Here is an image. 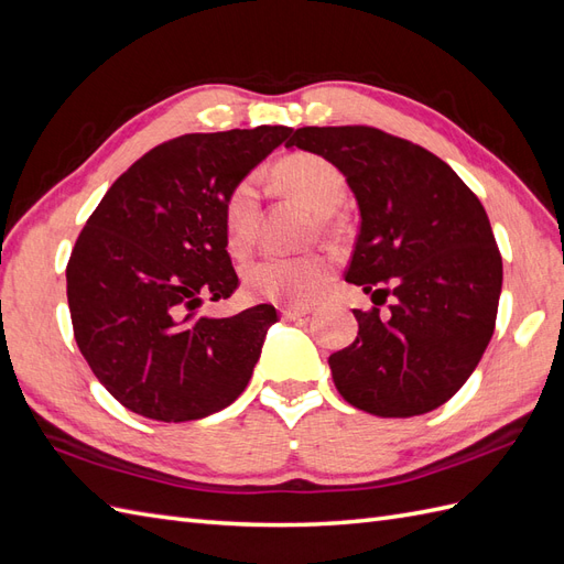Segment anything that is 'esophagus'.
<instances>
[{"label": "esophagus", "instance_id": "34e87169", "mask_svg": "<svg viewBox=\"0 0 564 564\" xmlns=\"http://www.w3.org/2000/svg\"><path fill=\"white\" fill-rule=\"evenodd\" d=\"M281 314H283V319L295 322V319H302V316L312 314V307H283Z\"/></svg>", "mask_w": 564, "mask_h": 564}]
</instances>
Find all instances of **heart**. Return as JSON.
I'll return each instance as SVG.
<instances>
[{"label":"heart","instance_id":"1","mask_svg":"<svg viewBox=\"0 0 564 564\" xmlns=\"http://www.w3.org/2000/svg\"><path fill=\"white\" fill-rule=\"evenodd\" d=\"M273 176L302 202L319 212L334 214L348 195V183L338 166L310 152L281 159ZM259 221V191L254 178L240 181L224 205V224L234 252H248L254 242ZM330 276V257L295 254L264 257L245 269V291L254 300L281 302V305H307L324 291Z\"/></svg>","mask_w":564,"mask_h":564}]
</instances>
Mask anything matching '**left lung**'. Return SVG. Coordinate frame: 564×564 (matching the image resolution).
Instances as JSON below:
<instances>
[{
	"label": "left lung",
	"mask_w": 564,
	"mask_h": 564,
	"mask_svg": "<svg viewBox=\"0 0 564 564\" xmlns=\"http://www.w3.org/2000/svg\"><path fill=\"white\" fill-rule=\"evenodd\" d=\"M285 148L338 166L362 219L345 281L377 307L352 310L355 343L328 357L338 393L377 416L441 408L496 328L502 259L479 197L443 159L379 128L307 126Z\"/></svg>",
	"instance_id": "obj_1"
}]
</instances>
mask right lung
I'll list each match as a JSON object with an SVG mask.
<instances>
[{"mask_svg": "<svg viewBox=\"0 0 564 564\" xmlns=\"http://www.w3.org/2000/svg\"><path fill=\"white\" fill-rule=\"evenodd\" d=\"M291 133L257 126L169 140L119 176L85 224L66 267L70 322L95 377L123 408L178 424L245 391L276 310L224 319L195 310L205 295L238 288L224 205Z\"/></svg>", "mask_w": 564, "mask_h": 564, "instance_id": "obj_1", "label": "right lung"}]
</instances>
